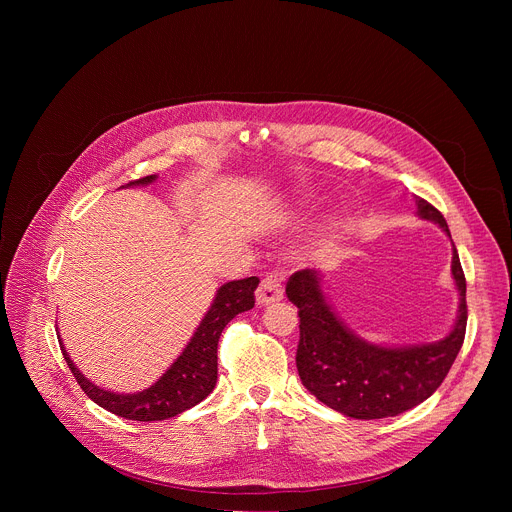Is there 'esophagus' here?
I'll use <instances>...</instances> for the list:
<instances>
[{"instance_id": "obj_1", "label": "esophagus", "mask_w": 512, "mask_h": 512, "mask_svg": "<svg viewBox=\"0 0 512 512\" xmlns=\"http://www.w3.org/2000/svg\"><path fill=\"white\" fill-rule=\"evenodd\" d=\"M281 298H283L281 279L277 275H267L257 287V304L259 306H269L273 302H279Z\"/></svg>"}]
</instances>
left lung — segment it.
Instances as JSON below:
<instances>
[{
    "instance_id": "left-lung-1",
    "label": "left lung",
    "mask_w": 512,
    "mask_h": 512,
    "mask_svg": "<svg viewBox=\"0 0 512 512\" xmlns=\"http://www.w3.org/2000/svg\"><path fill=\"white\" fill-rule=\"evenodd\" d=\"M417 216L435 223L450 239L442 212L415 196ZM452 277L458 316L452 330L435 342L387 346L358 336L332 308L322 273L302 269L287 281V300L298 306V373L304 387L330 409L354 419L395 417L423 403L442 385L466 334V277L452 243Z\"/></svg>"
}]
</instances>
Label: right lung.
Instances as JSON below:
<instances>
[{"instance_id": "add662e5", "label": "right lung", "mask_w": 512, "mask_h": 512, "mask_svg": "<svg viewBox=\"0 0 512 512\" xmlns=\"http://www.w3.org/2000/svg\"><path fill=\"white\" fill-rule=\"evenodd\" d=\"M158 180V174L133 180L121 188L148 186ZM259 277H247L229 281L216 289L214 300L194 330L190 342L184 346L180 356L170 364L166 373L148 389L137 393H115L89 381L72 358L68 356L62 338L58 334L60 350L66 358L70 373L75 375L81 389L99 407L133 421H162L180 415L182 411L198 405L206 399L216 385V348L225 326L241 312L255 306V289ZM58 330V328H56Z\"/></svg>"}]
</instances>
